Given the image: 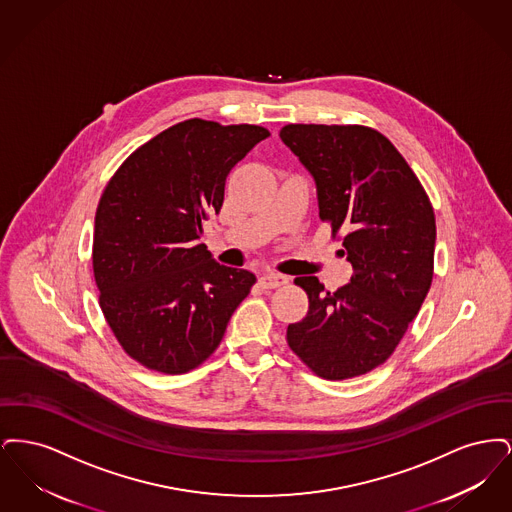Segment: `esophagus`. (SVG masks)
<instances>
[{"mask_svg":"<svg viewBox=\"0 0 512 512\" xmlns=\"http://www.w3.org/2000/svg\"><path fill=\"white\" fill-rule=\"evenodd\" d=\"M290 282V278L288 276H284V274H280V272H265L263 276H261V286L263 288H280V286H286Z\"/></svg>","mask_w":512,"mask_h":512,"instance_id":"esophagus-1","label":"esophagus"}]
</instances>
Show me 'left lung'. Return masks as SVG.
Instances as JSON below:
<instances>
[{"mask_svg": "<svg viewBox=\"0 0 512 512\" xmlns=\"http://www.w3.org/2000/svg\"><path fill=\"white\" fill-rule=\"evenodd\" d=\"M280 138L315 176L318 217L353 267L334 293L317 276L295 278L309 311L288 326V345L324 380L363 376L390 359L432 286L434 207L403 155L370 126L286 124Z\"/></svg>", "mask_w": 512, "mask_h": 512, "instance_id": "obj_1", "label": "left lung"}]
</instances>
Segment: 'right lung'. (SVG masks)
<instances>
[{
	"mask_svg": "<svg viewBox=\"0 0 512 512\" xmlns=\"http://www.w3.org/2000/svg\"><path fill=\"white\" fill-rule=\"evenodd\" d=\"M267 136L259 124L188 119L130 153L107 182L92 267L101 313L136 363L163 374L205 363L257 282L197 240L222 207L226 176Z\"/></svg>",
	"mask_w": 512,
	"mask_h": 512,
	"instance_id": "obj_1",
	"label": "right lung"
}]
</instances>
